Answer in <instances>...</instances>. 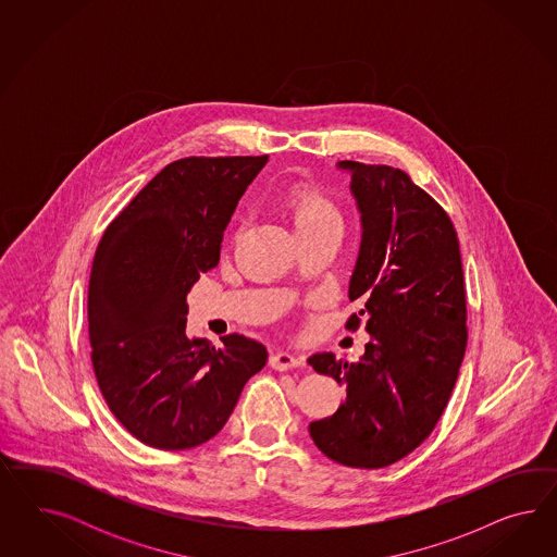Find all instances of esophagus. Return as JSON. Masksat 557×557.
<instances>
[{
    "mask_svg": "<svg viewBox=\"0 0 557 557\" xmlns=\"http://www.w3.org/2000/svg\"><path fill=\"white\" fill-rule=\"evenodd\" d=\"M270 366L273 370L277 371L292 370V368L304 366V359L302 357L287 354V351H277V354L271 355Z\"/></svg>",
    "mask_w": 557,
    "mask_h": 557,
    "instance_id": "34e87169",
    "label": "esophagus"
}]
</instances>
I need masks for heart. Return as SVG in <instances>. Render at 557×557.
Here are the masks:
<instances>
[{
  "mask_svg": "<svg viewBox=\"0 0 557 557\" xmlns=\"http://www.w3.org/2000/svg\"><path fill=\"white\" fill-rule=\"evenodd\" d=\"M289 210L296 231L343 228L337 203L312 187H298L289 198Z\"/></svg>",
  "mask_w": 557,
  "mask_h": 557,
  "instance_id": "obj_1",
  "label": "heart"
}]
</instances>
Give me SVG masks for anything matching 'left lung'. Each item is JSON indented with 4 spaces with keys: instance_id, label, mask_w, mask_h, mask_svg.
Masks as SVG:
<instances>
[{
    "instance_id": "1",
    "label": "left lung",
    "mask_w": 557,
    "mask_h": 557,
    "mask_svg": "<svg viewBox=\"0 0 557 557\" xmlns=\"http://www.w3.org/2000/svg\"><path fill=\"white\" fill-rule=\"evenodd\" d=\"M351 175L361 243L349 300L370 341L357 363L314 354L308 363L345 386V400L308 431L333 461L377 470L408 456L435 429L466 354V289L447 212L400 169L338 161Z\"/></svg>"
}]
</instances>
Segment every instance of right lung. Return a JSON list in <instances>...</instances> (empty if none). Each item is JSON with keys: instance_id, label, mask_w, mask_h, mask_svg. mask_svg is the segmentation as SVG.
I'll return each instance as SVG.
<instances>
[{"instance_id": "right-lung-1", "label": "right lung", "mask_w": 557, "mask_h": 557, "mask_svg": "<svg viewBox=\"0 0 557 557\" xmlns=\"http://www.w3.org/2000/svg\"><path fill=\"white\" fill-rule=\"evenodd\" d=\"M261 157H187L159 171L101 236L87 319L106 405L157 449L214 437L268 349L243 335L187 338V294L219 265L236 203L265 168Z\"/></svg>"}]
</instances>
